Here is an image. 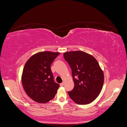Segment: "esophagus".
I'll return each instance as SVG.
<instances>
[{
    "mask_svg": "<svg viewBox=\"0 0 127 127\" xmlns=\"http://www.w3.org/2000/svg\"><path fill=\"white\" fill-rule=\"evenodd\" d=\"M60 85L61 86H63L64 85V83H61V84H60Z\"/></svg>",
    "mask_w": 127,
    "mask_h": 127,
    "instance_id": "34e87169",
    "label": "esophagus"
}]
</instances>
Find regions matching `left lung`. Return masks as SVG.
I'll use <instances>...</instances> for the list:
<instances>
[{
    "label": "left lung",
    "mask_w": 127,
    "mask_h": 127,
    "mask_svg": "<svg viewBox=\"0 0 127 127\" xmlns=\"http://www.w3.org/2000/svg\"><path fill=\"white\" fill-rule=\"evenodd\" d=\"M69 65L75 83L71 91L68 92L70 98L80 105L88 104L97 97L102 89L104 74L94 57L81 51L64 53Z\"/></svg>",
    "instance_id": "left-lung-1"
}]
</instances>
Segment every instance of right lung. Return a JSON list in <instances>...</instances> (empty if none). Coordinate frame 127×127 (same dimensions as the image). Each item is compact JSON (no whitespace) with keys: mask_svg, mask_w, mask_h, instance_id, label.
Instances as JSON below:
<instances>
[{"mask_svg":"<svg viewBox=\"0 0 127 127\" xmlns=\"http://www.w3.org/2000/svg\"><path fill=\"white\" fill-rule=\"evenodd\" d=\"M59 54V52H40L26 61L22 82L26 93L33 101L45 103L55 97L60 85L54 81L50 66Z\"/></svg>","mask_w":127,"mask_h":127,"instance_id":"right-lung-1","label":"right lung"}]
</instances>
